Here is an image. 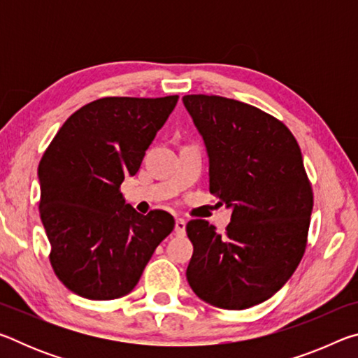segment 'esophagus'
I'll list each match as a JSON object with an SVG mask.
<instances>
[{"instance_id":"obj_1","label":"esophagus","mask_w":358,"mask_h":358,"mask_svg":"<svg viewBox=\"0 0 358 358\" xmlns=\"http://www.w3.org/2000/svg\"><path fill=\"white\" fill-rule=\"evenodd\" d=\"M175 232H177L178 235H185L186 221L183 220V217H177V220H175Z\"/></svg>"}]
</instances>
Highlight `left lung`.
I'll use <instances>...</instances> for the list:
<instances>
[{
	"label": "left lung",
	"mask_w": 358,
	"mask_h": 358,
	"mask_svg": "<svg viewBox=\"0 0 358 358\" xmlns=\"http://www.w3.org/2000/svg\"><path fill=\"white\" fill-rule=\"evenodd\" d=\"M210 159V192L232 208L226 234L186 224L194 246L186 278L199 299L246 310L275 295L306 250L313 187L299 143L282 121L245 102L183 96Z\"/></svg>",
	"instance_id": "1"
}]
</instances>
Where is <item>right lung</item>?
<instances>
[{
    "label": "right lung",
    "mask_w": 358,
    "mask_h": 358,
    "mask_svg": "<svg viewBox=\"0 0 358 358\" xmlns=\"http://www.w3.org/2000/svg\"><path fill=\"white\" fill-rule=\"evenodd\" d=\"M166 98H102L64 121L39 162V213L52 268L71 292L90 300L129 294L173 216H147L124 202L120 186L134 177L145 151L177 106Z\"/></svg>",
    "instance_id": "right-lung-1"
}]
</instances>
